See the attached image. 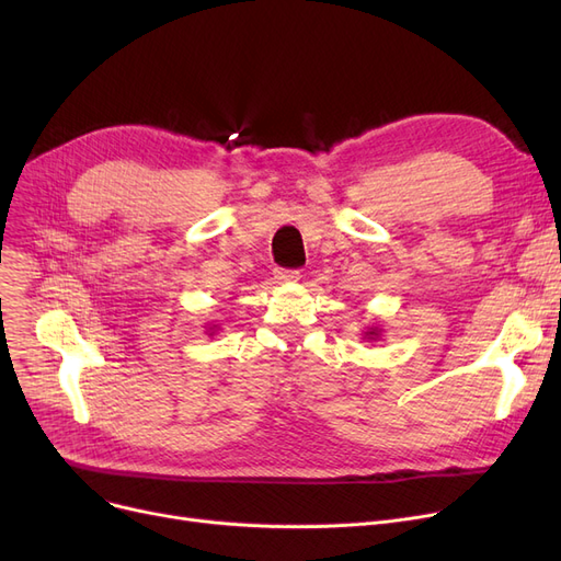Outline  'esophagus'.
Instances as JSON below:
<instances>
[{
  "mask_svg": "<svg viewBox=\"0 0 561 561\" xmlns=\"http://www.w3.org/2000/svg\"><path fill=\"white\" fill-rule=\"evenodd\" d=\"M298 275L300 273L293 271V268H275V277L277 279H286L288 282V279H298Z\"/></svg>",
  "mask_w": 561,
  "mask_h": 561,
  "instance_id": "34e87169",
  "label": "esophagus"
}]
</instances>
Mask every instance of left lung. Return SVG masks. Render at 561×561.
Here are the masks:
<instances>
[{
  "instance_id": "1",
  "label": "left lung",
  "mask_w": 561,
  "mask_h": 561,
  "mask_svg": "<svg viewBox=\"0 0 561 561\" xmlns=\"http://www.w3.org/2000/svg\"><path fill=\"white\" fill-rule=\"evenodd\" d=\"M368 334H373V336H375V332H368Z\"/></svg>"
}]
</instances>
